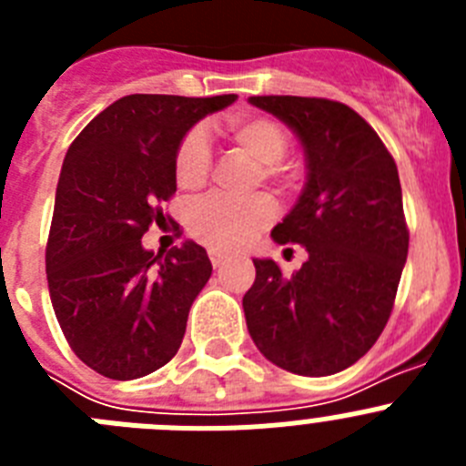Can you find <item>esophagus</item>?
I'll use <instances>...</instances> for the list:
<instances>
[{"label": "esophagus", "instance_id": "obj_1", "mask_svg": "<svg viewBox=\"0 0 466 466\" xmlns=\"http://www.w3.org/2000/svg\"><path fill=\"white\" fill-rule=\"evenodd\" d=\"M209 261H212L214 268H219V266L228 261V254L221 252V249H209Z\"/></svg>", "mask_w": 466, "mask_h": 466}]
</instances>
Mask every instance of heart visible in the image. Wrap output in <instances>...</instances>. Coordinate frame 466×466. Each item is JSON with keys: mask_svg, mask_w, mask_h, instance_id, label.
Listing matches in <instances>:
<instances>
[{"mask_svg": "<svg viewBox=\"0 0 466 466\" xmlns=\"http://www.w3.org/2000/svg\"><path fill=\"white\" fill-rule=\"evenodd\" d=\"M230 142L245 151L254 163L261 166L263 179L282 177L279 160L289 149V135L278 121L266 116L236 118L226 127ZM175 182L184 191H200L208 184L212 170V151L208 135L200 127H193L182 137L175 154ZM275 203L268 196H254L247 200L228 198H208L193 205L188 212V230L198 242L233 252L261 233L273 221Z\"/></svg>", "mask_w": 466, "mask_h": 466, "instance_id": "heart-1", "label": "heart"}]
</instances>
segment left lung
<instances>
[{"label":"left lung","instance_id":"left-lung-1","mask_svg":"<svg viewBox=\"0 0 466 466\" xmlns=\"http://www.w3.org/2000/svg\"><path fill=\"white\" fill-rule=\"evenodd\" d=\"M249 105L291 127L303 147L306 184L270 238L306 247L308 261L287 278L273 258H254L247 329L284 371L331 376L373 348L392 312L409 257L397 166L348 105L296 95H257Z\"/></svg>","mask_w":466,"mask_h":466}]
</instances>
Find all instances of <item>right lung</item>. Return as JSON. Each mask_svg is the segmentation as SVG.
Returning <instances> with one entry per match:
<instances>
[{
  "label": "right lung",
  "instance_id": "right-lung-1",
  "mask_svg": "<svg viewBox=\"0 0 466 466\" xmlns=\"http://www.w3.org/2000/svg\"><path fill=\"white\" fill-rule=\"evenodd\" d=\"M238 95H126L100 111L65 156L46 247L53 310L74 355L100 376L135 380L182 345L212 263L193 240L144 249L160 203L175 196V154L200 118Z\"/></svg>",
  "mask_w": 466,
  "mask_h": 466
}]
</instances>
